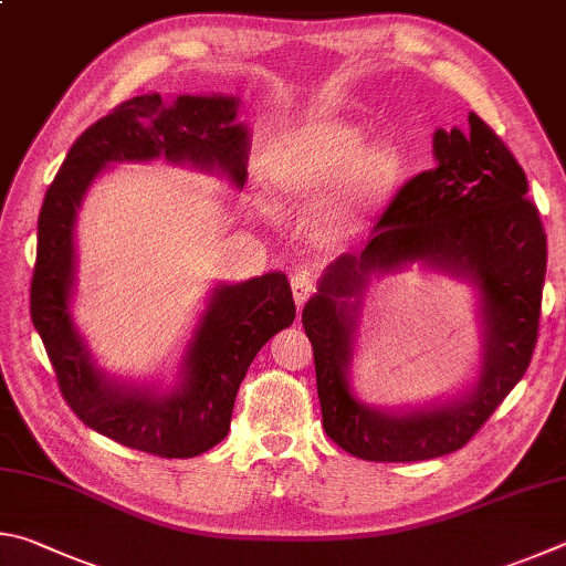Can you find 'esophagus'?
<instances>
[{
  "label": "esophagus",
  "mask_w": 566,
  "mask_h": 566,
  "mask_svg": "<svg viewBox=\"0 0 566 566\" xmlns=\"http://www.w3.org/2000/svg\"><path fill=\"white\" fill-rule=\"evenodd\" d=\"M291 289H293V298H295V305H301L311 298V295L315 293V277L311 271H295L291 275Z\"/></svg>",
  "instance_id": "1"
}]
</instances>
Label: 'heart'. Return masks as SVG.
<instances>
[{
	"mask_svg": "<svg viewBox=\"0 0 566 566\" xmlns=\"http://www.w3.org/2000/svg\"><path fill=\"white\" fill-rule=\"evenodd\" d=\"M368 142V126L353 118L305 116L268 144V181L283 201H311L331 188L315 223L325 235H345L378 211L405 176L398 144Z\"/></svg>",
	"mask_w": 566,
	"mask_h": 566,
	"instance_id": "obj_1",
	"label": "heart"
}]
</instances>
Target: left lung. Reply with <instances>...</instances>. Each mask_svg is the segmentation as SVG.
<instances>
[{
    "label": "left lung",
    "mask_w": 566,
    "mask_h": 566,
    "mask_svg": "<svg viewBox=\"0 0 566 566\" xmlns=\"http://www.w3.org/2000/svg\"><path fill=\"white\" fill-rule=\"evenodd\" d=\"M468 122V134L434 132L438 164L395 193L368 245L331 263L303 308L323 430L360 460L418 462L464 448L527 373L537 345L547 233L517 158L478 114ZM415 260L470 274L479 285L483 370L464 399L382 413L355 401L347 382L359 293L373 272Z\"/></svg>",
    "instance_id": "obj_1"
}]
</instances>
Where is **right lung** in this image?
I'll return each instance as SVG.
<instances>
[{
  "mask_svg": "<svg viewBox=\"0 0 566 566\" xmlns=\"http://www.w3.org/2000/svg\"><path fill=\"white\" fill-rule=\"evenodd\" d=\"M238 98L134 96L98 118L69 148L39 211L29 313L56 373L59 392L86 428L158 458H196L221 442L235 392L255 353L295 321L285 273L218 285L188 343L181 380L168 392L108 380L88 358L72 323L74 223L86 188L118 161L221 168L235 188L248 171V128L235 122Z\"/></svg>",
  "mask_w": 566,
  "mask_h": 566,
  "instance_id": "1",
  "label": "right lung"
}]
</instances>
